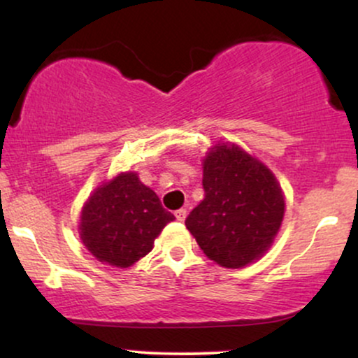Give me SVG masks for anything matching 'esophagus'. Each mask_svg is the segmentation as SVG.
I'll return each mask as SVG.
<instances>
[{"label": "esophagus", "mask_w": 358, "mask_h": 358, "mask_svg": "<svg viewBox=\"0 0 358 358\" xmlns=\"http://www.w3.org/2000/svg\"><path fill=\"white\" fill-rule=\"evenodd\" d=\"M175 217L178 222H183L185 219H187V208H178V210L175 212Z\"/></svg>", "instance_id": "esophagus-1"}]
</instances>
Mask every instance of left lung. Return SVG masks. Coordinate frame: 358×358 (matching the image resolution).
Here are the masks:
<instances>
[{
    "mask_svg": "<svg viewBox=\"0 0 358 358\" xmlns=\"http://www.w3.org/2000/svg\"><path fill=\"white\" fill-rule=\"evenodd\" d=\"M205 199L185 220L203 254L224 268H244L269 249L285 215L274 175L234 145L203 159Z\"/></svg>",
    "mask_w": 358,
    "mask_h": 358,
    "instance_id": "1",
    "label": "left lung"
}]
</instances>
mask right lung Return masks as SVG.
I'll use <instances>...</instances> for the list:
<instances>
[{
	"mask_svg": "<svg viewBox=\"0 0 358 358\" xmlns=\"http://www.w3.org/2000/svg\"><path fill=\"white\" fill-rule=\"evenodd\" d=\"M173 213L136 173H121L90 195L80 215V239L101 262L129 268L153 249Z\"/></svg>",
	"mask_w": 358,
	"mask_h": 358,
	"instance_id": "obj_1",
	"label": "right lung"
}]
</instances>
